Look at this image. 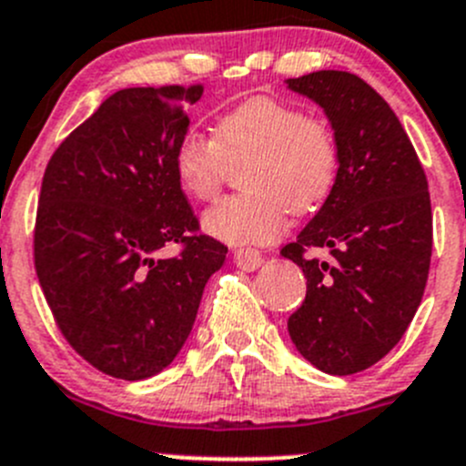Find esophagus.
<instances>
[{"label":"esophagus","mask_w":466,"mask_h":466,"mask_svg":"<svg viewBox=\"0 0 466 466\" xmlns=\"http://www.w3.org/2000/svg\"><path fill=\"white\" fill-rule=\"evenodd\" d=\"M234 261H237L238 268L257 270L264 264V257H261L259 250H252V248H237L234 250Z\"/></svg>","instance_id":"esophagus-1"}]
</instances>
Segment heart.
Instances as JSON below:
<instances>
[{
    "label": "heart",
    "mask_w": 466,
    "mask_h": 466,
    "mask_svg": "<svg viewBox=\"0 0 466 466\" xmlns=\"http://www.w3.org/2000/svg\"><path fill=\"white\" fill-rule=\"evenodd\" d=\"M250 157L243 184L250 193L229 196L205 211L202 228L229 246L273 243L287 228L289 211L307 214L323 205L339 175L334 129L305 116L287 99H243L220 113L214 138L188 129L173 150V170L193 200L216 198L229 164Z\"/></svg>",
    "instance_id": "1"
}]
</instances>
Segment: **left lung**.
<instances>
[{
    "label": "left lung",
    "mask_w": 466,
    "mask_h": 466,
    "mask_svg": "<svg viewBox=\"0 0 466 466\" xmlns=\"http://www.w3.org/2000/svg\"><path fill=\"white\" fill-rule=\"evenodd\" d=\"M287 84L323 108L339 143L332 193L282 248L307 278L289 337L316 369L350 376L380 362L421 305L432 255L428 179L396 113L358 75L319 70ZM311 247L330 259L307 258Z\"/></svg>",
    "instance_id": "left-lung-1"
}]
</instances>
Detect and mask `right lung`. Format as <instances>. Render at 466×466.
I'll return each instance as SVG.
<instances>
[{"mask_svg":"<svg viewBox=\"0 0 466 466\" xmlns=\"http://www.w3.org/2000/svg\"><path fill=\"white\" fill-rule=\"evenodd\" d=\"M202 86L125 88L99 104L49 159L34 261L58 329L97 371L146 380L191 334L205 284L228 248L198 234L173 150ZM166 242L183 252L154 255Z\"/></svg>","mask_w":466,"mask_h":466,"instance_id":"add662e5","label":"right lung"}]
</instances>
